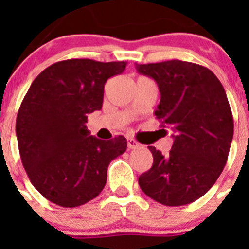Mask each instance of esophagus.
Here are the masks:
<instances>
[{
	"mask_svg": "<svg viewBox=\"0 0 249 249\" xmlns=\"http://www.w3.org/2000/svg\"><path fill=\"white\" fill-rule=\"evenodd\" d=\"M128 148L129 149H136L140 147V143H138L137 141L135 140V138H128Z\"/></svg>",
	"mask_w": 249,
	"mask_h": 249,
	"instance_id": "1",
	"label": "esophagus"
}]
</instances>
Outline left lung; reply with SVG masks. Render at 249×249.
Masks as SVG:
<instances>
[{"instance_id":"8db88e82","label":"left lung","mask_w":249,"mask_h":249,"mask_svg":"<svg viewBox=\"0 0 249 249\" xmlns=\"http://www.w3.org/2000/svg\"><path fill=\"white\" fill-rule=\"evenodd\" d=\"M136 68L157 82L156 117L176 132L168 155L148 147L153 164L138 178L141 190L164 206L192 203L227 163L234 127L227 94L215 74L197 63L172 59Z\"/></svg>"}]
</instances>
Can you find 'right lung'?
Masks as SVG:
<instances>
[{
	"mask_svg": "<svg viewBox=\"0 0 249 249\" xmlns=\"http://www.w3.org/2000/svg\"><path fill=\"white\" fill-rule=\"evenodd\" d=\"M127 62L72 58L43 70L19 106L16 135L31 183L57 206H82L101 193L112 160L127 140L89 136L87 114L102 108L105 83Z\"/></svg>",
	"mask_w": 249,
	"mask_h": 249,
	"instance_id": "add662e5",
	"label": "right lung"
}]
</instances>
